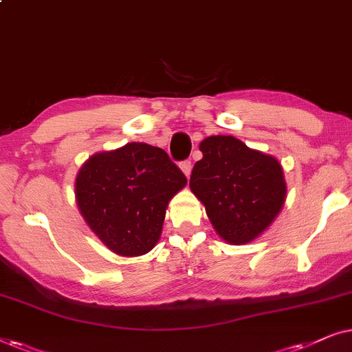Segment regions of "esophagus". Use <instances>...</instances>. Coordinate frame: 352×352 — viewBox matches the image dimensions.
<instances>
[{
  "label": "esophagus",
  "mask_w": 352,
  "mask_h": 352,
  "mask_svg": "<svg viewBox=\"0 0 352 352\" xmlns=\"http://www.w3.org/2000/svg\"><path fill=\"white\" fill-rule=\"evenodd\" d=\"M180 168H182V172H184L186 177H190V173H191V161H182L180 162Z\"/></svg>",
  "instance_id": "34e87169"
}]
</instances>
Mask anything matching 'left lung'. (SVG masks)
I'll list each match as a JSON object with an SVG mask.
<instances>
[{
	"label": "left lung",
	"instance_id": "obj_1",
	"mask_svg": "<svg viewBox=\"0 0 352 352\" xmlns=\"http://www.w3.org/2000/svg\"><path fill=\"white\" fill-rule=\"evenodd\" d=\"M199 151L203 159L195 164L190 188L204 204L214 230L230 245L256 240L287 198L280 162L230 135L204 138Z\"/></svg>",
	"mask_w": 352,
	"mask_h": 352
}]
</instances>
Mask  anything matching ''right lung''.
<instances>
[{"label":"right lung","instance_id":"obj_1","mask_svg":"<svg viewBox=\"0 0 352 352\" xmlns=\"http://www.w3.org/2000/svg\"><path fill=\"white\" fill-rule=\"evenodd\" d=\"M186 177L161 148L127 143L96 153L75 179L78 210L93 233L119 256H142L156 246L166 209Z\"/></svg>","mask_w":352,"mask_h":352}]
</instances>
